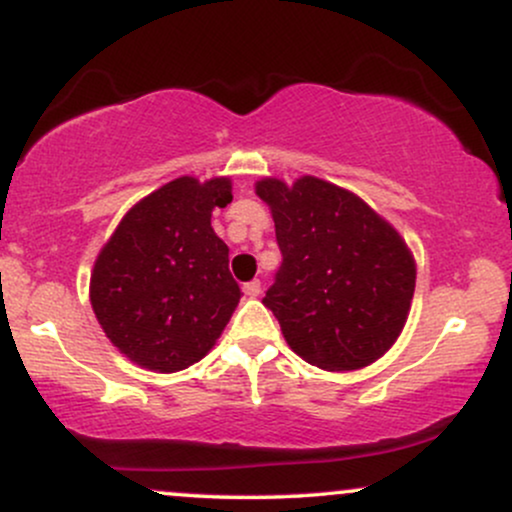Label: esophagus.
<instances>
[{
    "label": "esophagus",
    "mask_w": 512,
    "mask_h": 512,
    "mask_svg": "<svg viewBox=\"0 0 512 512\" xmlns=\"http://www.w3.org/2000/svg\"><path fill=\"white\" fill-rule=\"evenodd\" d=\"M243 293L248 298H257L262 293V284L257 279H252V281H248V284H243Z\"/></svg>",
    "instance_id": "34e87169"
}]
</instances>
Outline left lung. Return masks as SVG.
Wrapping results in <instances>:
<instances>
[{
    "label": "left lung",
    "mask_w": 512,
    "mask_h": 512,
    "mask_svg": "<svg viewBox=\"0 0 512 512\" xmlns=\"http://www.w3.org/2000/svg\"><path fill=\"white\" fill-rule=\"evenodd\" d=\"M272 209L281 267L262 303L286 342L322 370H356L395 344L416 264L399 233L356 197L313 175L255 185Z\"/></svg>",
    "instance_id": "obj_1"
}]
</instances>
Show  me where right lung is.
I'll use <instances>...</instances> for the list:
<instances>
[{"label":"right lung","instance_id":"add662e5","mask_svg":"<svg viewBox=\"0 0 512 512\" xmlns=\"http://www.w3.org/2000/svg\"><path fill=\"white\" fill-rule=\"evenodd\" d=\"M231 180L178 178L127 211L93 264L91 305L129 361L175 373L209 354L240 301L211 211Z\"/></svg>","mask_w":512,"mask_h":512}]
</instances>
